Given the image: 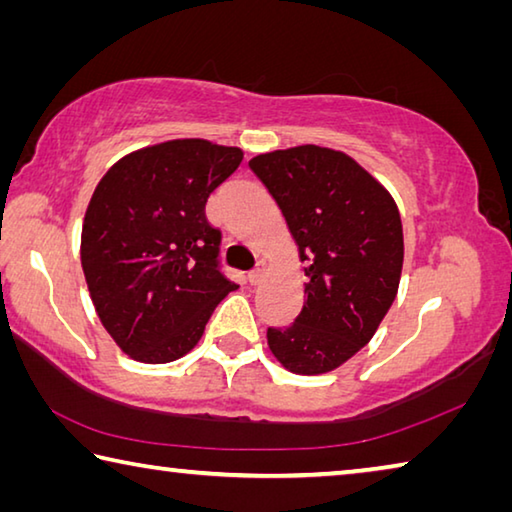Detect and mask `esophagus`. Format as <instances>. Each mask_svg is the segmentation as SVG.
<instances>
[{
    "mask_svg": "<svg viewBox=\"0 0 512 512\" xmlns=\"http://www.w3.org/2000/svg\"><path fill=\"white\" fill-rule=\"evenodd\" d=\"M262 280H264V264H257V268H253V271L248 273V282L257 286Z\"/></svg>",
    "mask_w": 512,
    "mask_h": 512,
    "instance_id": "esophagus-1",
    "label": "esophagus"
}]
</instances>
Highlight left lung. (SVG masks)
Listing matches in <instances>:
<instances>
[{"instance_id": "left-lung-1", "label": "left lung", "mask_w": 512, "mask_h": 512, "mask_svg": "<svg viewBox=\"0 0 512 512\" xmlns=\"http://www.w3.org/2000/svg\"><path fill=\"white\" fill-rule=\"evenodd\" d=\"M300 250L304 306L268 349L300 376L338 369L367 345L396 300L403 224L396 201L349 154L297 145L250 159Z\"/></svg>"}]
</instances>
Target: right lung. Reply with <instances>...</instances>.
<instances>
[{
  "mask_svg": "<svg viewBox=\"0 0 512 512\" xmlns=\"http://www.w3.org/2000/svg\"><path fill=\"white\" fill-rule=\"evenodd\" d=\"M241 159L239 147L176 138L123 156L96 185L82 271L102 327L129 358L179 360L237 288L219 271L221 232L206 201Z\"/></svg>",
  "mask_w": 512,
  "mask_h": 512,
  "instance_id": "right-lung-1",
  "label": "right lung"
}]
</instances>
